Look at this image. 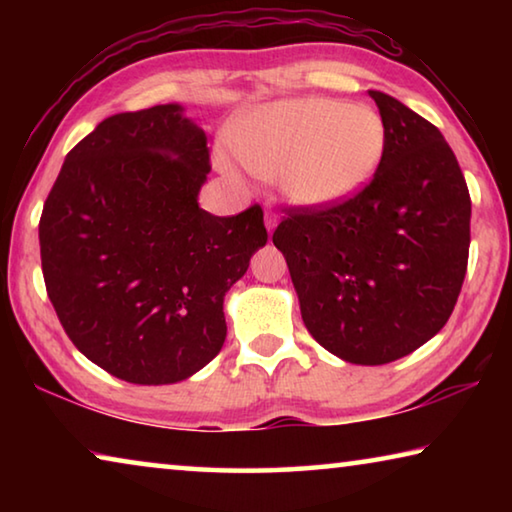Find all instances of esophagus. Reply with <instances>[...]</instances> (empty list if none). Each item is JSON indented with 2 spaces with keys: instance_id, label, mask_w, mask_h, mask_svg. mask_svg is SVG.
I'll return each mask as SVG.
<instances>
[{
  "instance_id": "obj_1",
  "label": "esophagus",
  "mask_w": 512,
  "mask_h": 512,
  "mask_svg": "<svg viewBox=\"0 0 512 512\" xmlns=\"http://www.w3.org/2000/svg\"><path fill=\"white\" fill-rule=\"evenodd\" d=\"M264 223H266L268 235H271V232L275 230V225H277V214L271 212V210H266V212H264Z\"/></svg>"
}]
</instances>
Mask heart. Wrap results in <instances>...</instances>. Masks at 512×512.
Wrapping results in <instances>:
<instances>
[{
	"label": "heart",
	"instance_id": "heart-1",
	"mask_svg": "<svg viewBox=\"0 0 512 512\" xmlns=\"http://www.w3.org/2000/svg\"><path fill=\"white\" fill-rule=\"evenodd\" d=\"M230 146L259 178H277L284 196L305 207H329L370 183L386 149V124L366 103L300 97L255 110ZM232 171L228 153H219Z\"/></svg>",
	"mask_w": 512,
	"mask_h": 512
}]
</instances>
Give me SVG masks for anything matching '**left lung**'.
<instances>
[{
	"label": "left lung",
	"mask_w": 512,
	"mask_h": 512,
	"mask_svg": "<svg viewBox=\"0 0 512 512\" xmlns=\"http://www.w3.org/2000/svg\"><path fill=\"white\" fill-rule=\"evenodd\" d=\"M386 149L370 183L329 207H289L273 232L309 334L343 361L381 366L452 316L470 253L472 201L443 133L370 90Z\"/></svg>",
	"instance_id": "8db88e82"
}]
</instances>
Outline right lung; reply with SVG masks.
<instances>
[{"instance_id": "right-lung-1", "label": "right lung", "mask_w": 512, "mask_h": 512, "mask_svg": "<svg viewBox=\"0 0 512 512\" xmlns=\"http://www.w3.org/2000/svg\"><path fill=\"white\" fill-rule=\"evenodd\" d=\"M207 137L178 103L103 119L67 153L40 216L60 325L112 377L158 386L221 352L223 296L266 244L259 205L198 207Z\"/></svg>"}]
</instances>
